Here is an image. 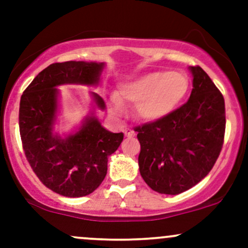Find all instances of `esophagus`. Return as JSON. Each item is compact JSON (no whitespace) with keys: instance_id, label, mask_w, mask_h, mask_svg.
Segmentation results:
<instances>
[{"instance_id":"esophagus-1","label":"esophagus","mask_w":248,"mask_h":248,"mask_svg":"<svg viewBox=\"0 0 248 248\" xmlns=\"http://www.w3.org/2000/svg\"><path fill=\"white\" fill-rule=\"evenodd\" d=\"M124 136L129 137V138H133V137H136V132L131 128H126L124 129Z\"/></svg>"}]
</instances>
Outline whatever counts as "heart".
<instances>
[{
	"label": "heart",
	"mask_w": 248,
	"mask_h": 248,
	"mask_svg": "<svg viewBox=\"0 0 248 248\" xmlns=\"http://www.w3.org/2000/svg\"><path fill=\"white\" fill-rule=\"evenodd\" d=\"M188 91V78L177 71H155L139 76L119 86L109 103L116 114L124 112V103L137 104L142 121L156 122L170 115Z\"/></svg>",
	"instance_id": "b5f03b06"
}]
</instances>
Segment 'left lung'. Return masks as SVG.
<instances>
[{
	"mask_svg": "<svg viewBox=\"0 0 248 248\" xmlns=\"http://www.w3.org/2000/svg\"><path fill=\"white\" fill-rule=\"evenodd\" d=\"M192 78L187 103L138 132L139 171L147 186L161 194H180L202 181L214 167L226 131L224 98L201 67Z\"/></svg>",
	"mask_w": 248,
	"mask_h": 248,
	"instance_id": "left-lung-1",
	"label": "left lung"
}]
</instances>
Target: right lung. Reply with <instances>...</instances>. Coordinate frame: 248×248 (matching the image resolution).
<instances>
[{"mask_svg": "<svg viewBox=\"0 0 248 248\" xmlns=\"http://www.w3.org/2000/svg\"><path fill=\"white\" fill-rule=\"evenodd\" d=\"M104 62L68 61L52 63L27 86L20 99L19 128L30 166L42 182L64 197L92 193L104 180L108 157L119 149L124 133L102 126L96 110L106 109L103 98L90 92L93 109L71 132L56 131L60 115V86L97 87Z\"/></svg>", "mask_w": 248, "mask_h": 248, "instance_id": "add662e5", "label": "right lung"}]
</instances>
